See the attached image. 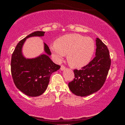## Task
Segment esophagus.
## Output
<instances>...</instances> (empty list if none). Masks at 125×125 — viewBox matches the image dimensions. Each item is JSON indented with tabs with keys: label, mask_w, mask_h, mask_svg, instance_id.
<instances>
[{
	"label": "esophagus",
	"mask_w": 125,
	"mask_h": 125,
	"mask_svg": "<svg viewBox=\"0 0 125 125\" xmlns=\"http://www.w3.org/2000/svg\"><path fill=\"white\" fill-rule=\"evenodd\" d=\"M65 69H66V67L63 65H62L61 66V71H64V70Z\"/></svg>",
	"instance_id": "34e87169"
}]
</instances>
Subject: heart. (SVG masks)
I'll list each match as a JSON object with an SVG mask.
<instances>
[{"mask_svg": "<svg viewBox=\"0 0 125 125\" xmlns=\"http://www.w3.org/2000/svg\"><path fill=\"white\" fill-rule=\"evenodd\" d=\"M55 59L61 61L67 54V61L71 67L81 68L91 61L95 51L93 39L79 34H68L59 38L50 46Z\"/></svg>", "mask_w": 125, "mask_h": 125, "instance_id": "b5f03b06", "label": "heart"}]
</instances>
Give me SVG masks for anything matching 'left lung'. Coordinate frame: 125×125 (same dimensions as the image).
I'll return each instance as SVG.
<instances>
[{
	"label": "left lung",
	"mask_w": 125,
	"mask_h": 125,
	"mask_svg": "<svg viewBox=\"0 0 125 125\" xmlns=\"http://www.w3.org/2000/svg\"><path fill=\"white\" fill-rule=\"evenodd\" d=\"M96 56L81 70L74 69L73 81L68 86L73 94L86 96L96 92L106 79L111 60L106 46L99 38L96 40Z\"/></svg>",
	"instance_id": "8db88e82"
}]
</instances>
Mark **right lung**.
<instances>
[{
  "instance_id": "obj_1",
  "label": "right lung",
  "mask_w": 125,
  "mask_h": 125,
  "mask_svg": "<svg viewBox=\"0 0 125 125\" xmlns=\"http://www.w3.org/2000/svg\"><path fill=\"white\" fill-rule=\"evenodd\" d=\"M44 34V31H36L27 36L18 43L12 55L11 73L14 83L19 90L29 96H39L43 94L52 73L61 67L49 58L51 52L45 43V54L32 59H26L23 55L22 47L26 39L43 36Z\"/></svg>"
}]
</instances>
